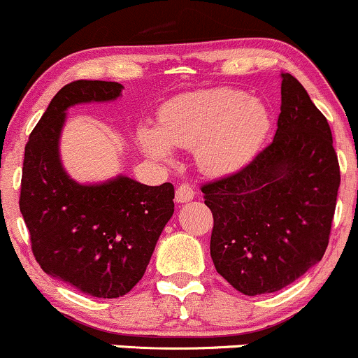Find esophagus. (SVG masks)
Returning <instances> with one entry per match:
<instances>
[{"mask_svg":"<svg viewBox=\"0 0 358 358\" xmlns=\"http://www.w3.org/2000/svg\"><path fill=\"white\" fill-rule=\"evenodd\" d=\"M193 196H195V190H193V188L188 183H182L178 188H176L175 200L178 203L190 202V200H193Z\"/></svg>","mask_w":358,"mask_h":358,"instance_id":"esophagus-1","label":"esophagus"}]
</instances>
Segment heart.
<instances>
[{
  "label": "heart",
  "mask_w": 358,
  "mask_h": 358,
  "mask_svg": "<svg viewBox=\"0 0 358 358\" xmlns=\"http://www.w3.org/2000/svg\"><path fill=\"white\" fill-rule=\"evenodd\" d=\"M269 127L268 109L256 97L236 89H210L166 102L158 114V129L141 126L138 141L159 162H171L170 146L193 148L203 173L225 176L256 156Z\"/></svg>",
  "instance_id": "heart-1"
}]
</instances>
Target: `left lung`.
<instances>
[{
	"label": "left lung",
	"instance_id": "obj_1",
	"mask_svg": "<svg viewBox=\"0 0 358 358\" xmlns=\"http://www.w3.org/2000/svg\"><path fill=\"white\" fill-rule=\"evenodd\" d=\"M281 79L273 143L241 171L202 187L213 266L248 296L282 289L322 261L340 187L327 117L291 73Z\"/></svg>",
	"mask_w": 358,
	"mask_h": 358
}]
</instances>
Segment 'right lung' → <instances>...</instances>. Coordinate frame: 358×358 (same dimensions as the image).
I'll return each instance as SVG.
<instances>
[{"instance_id": "obj_1", "label": "right lung", "mask_w": 358, "mask_h": 358, "mask_svg": "<svg viewBox=\"0 0 358 358\" xmlns=\"http://www.w3.org/2000/svg\"><path fill=\"white\" fill-rule=\"evenodd\" d=\"M122 89L106 80L64 85L24 146L20 212L36 262L52 278L94 298L124 296L136 286L175 212L171 183L148 187L117 175L85 185L62 165L67 109L116 101Z\"/></svg>"}]
</instances>
